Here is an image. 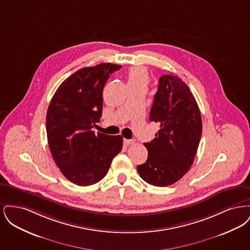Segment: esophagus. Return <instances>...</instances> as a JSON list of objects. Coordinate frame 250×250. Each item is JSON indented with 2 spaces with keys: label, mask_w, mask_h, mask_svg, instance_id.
I'll list each match as a JSON object with an SVG mask.
<instances>
[{
  "label": "esophagus",
  "mask_w": 250,
  "mask_h": 250,
  "mask_svg": "<svg viewBox=\"0 0 250 250\" xmlns=\"http://www.w3.org/2000/svg\"><path fill=\"white\" fill-rule=\"evenodd\" d=\"M124 143H125V145L128 146V145H131V144H134L135 141L134 140H126V139H125L124 140Z\"/></svg>",
  "instance_id": "34e87169"
}]
</instances>
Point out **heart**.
Wrapping results in <instances>:
<instances>
[{"mask_svg":"<svg viewBox=\"0 0 250 250\" xmlns=\"http://www.w3.org/2000/svg\"><path fill=\"white\" fill-rule=\"evenodd\" d=\"M128 88L130 87H144L146 88L150 83V76L146 68L142 66H135L129 69L126 77Z\"/></svg>","mask_w":250,"mask_h":250,"instance_id":"obj_1","label":"heart"}]
</instances>
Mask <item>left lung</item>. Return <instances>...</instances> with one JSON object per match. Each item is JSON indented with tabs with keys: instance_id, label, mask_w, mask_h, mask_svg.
Returning a JSON list of instances; mask_svg holds the SVG:
<instances>
[{
	"instance_id": "obj_1",
	"label": "left lung",
	"mask_w": 250,
	"mask_h": 250,
	"mask_svg": "<svg viewBox=\"0 0 250 250\" xmlns=\"http://www.w3.org/2000/svg\"><path fill=\"white\" fill-rule=\"evenodd\" d=\"M150 121L160 125L145 163L137 167L140 176L155 187L176 183L190 168L202 132L201 111L188 86L177 76L163 75L150 111Z\"/></svg>"
}]
</instances>
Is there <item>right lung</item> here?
<instances>
[{
	"label": "right lung",
	"mask_w": 250,
	"mask_h": 250,
	"mask_svg": "<svg viewBox=\"0 0 250 250\" xmlns=\"http://www.w3.org/2000/svg\"><path fill=\"white\" fill-rule=\"evenodd\" d=\"M121 67L105 62L82 68L60 85L49 103L46 118L49 150L61 172L75 185L98 183L122 151V136L92 130L102 116L104 86L110 74Z\"/></svg>",
	"instance_id": "right-lung-1"
}]
</instances>
